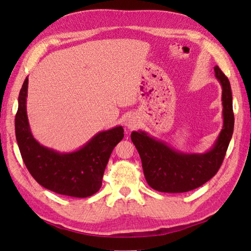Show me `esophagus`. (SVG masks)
Here are the masks:
<instances>
[{"mask_svg": "<svg viewBox=\"0 0 251 251\" xmlns=\"http://www.w3.org/2000/svg\"><path fill=\"white\" fill-rule=\"evenodd\" d=\"M137 126H138V121L135 117L127 118L126 121V126L128 128V130H134L135 127H137Z\"/></svg>", "mask_w": 251, "mask_h": 251, "instance_id": "1", "label": "esophagus"}]
</instances>
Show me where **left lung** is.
Instances as JSON below:
<instances>
[{"label":"left lung","instance_id":"obj_1","mask_svg":"<svg viewBox=\"0 0 251 251\" xmlns=\"http://www.w3.org/2000/svg\"><path fill=\"white\" fill-rule=\"evenodd\" d=\"M215 75L222 87L223 128L205 153H182L143 131L132 132L131 139L141 158L148 184L162 193H185L206 183L221 166L233 133L234 116L230 82L216 66Z\"/></svg>","mask_w":251,"mask_h":251}]
</instances>
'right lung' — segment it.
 Segmentation results:
<instances>
[{
    "instance_id": "1",
    "label": "right lung",
    "mask_w": 251,
    "mask_h": 251,
    "mask_svg": "<svg viewBox=\"0 0 251 251\" xmlns=\"http://www.w3.org/2000/svg\"><path fill=\"white\" fill-rule=\"evenodd\" d=\"M28 77L19 95L14 119L18 146L27 170L43 187L59 195L87 198L100 191L102 176L113 149L124 138V127L117 126L93 136L70 153H59L44 147L31 133L27 116Z\"/></svg>"
}]
</instances>
